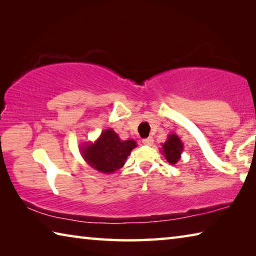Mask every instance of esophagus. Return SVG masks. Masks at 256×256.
Here are the masks:
<instances>
[{
	"label": "esophagus",
	"mask_w": 256,
	"mask_h": 256,
	"mask_svg": "<svg viewBox=\"0 0 256 256\" xmlns=\"http://www.w3.org/2000/svg\"><path fill=\"white\" fill-rule=\"evenodd\" d=\"M142 144H146V146H152L154 144V138L149 136V138H146L142 140Z\"/></svg>",
	"instance_id": "1"
}]
</instances>
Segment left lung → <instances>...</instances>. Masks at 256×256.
<instances>
[{
  "instance_id": "8db88e82",
  "label": "left lung",
  "mask_w": 256,
  "mask_h": 256,
  "mask_svg": "<svg viewBox=\"0 0 256 256\" xmlns=\"http://www.w3.org/2000/svg\"><path fill=\"white\" fill-rule=\"evenodd\" d=\"M162 154L170 164H175L180 159V154L183 152L184 144L180 141V136L175 133H172L167 136L164 144H162Z\"/></svg>"
}]
</instances>
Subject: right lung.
Returning <instances> with one entry per match:
<instances>
[{
	"label": "right lung",
	"mask_w": 256,
	"mask_h": 256,
	"mask_svg": "<svg viewBox=\"0 0 256 256\" xmlns=\"http://www.w3.org/2000/svg\"><path fill=\"white\" fill-rule=\"evenodd\" d=\"M136 146L134 140H120L112 128L104 130L94 142L80 144V154L84 162L104 174H112L123 167L125 160Z\"/></svg>",
	"instance_id": "1"
}]
</instances>
